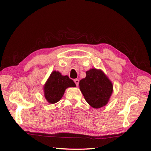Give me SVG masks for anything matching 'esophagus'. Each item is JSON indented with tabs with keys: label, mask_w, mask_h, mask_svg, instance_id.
<instances>
[{
	"label": "esophagus",
	"mask_w": 151,
	"mask_h": 151,
	"mask_svg": "<svg viewBox=\"0 0 151 151\" xmlns=\"http://www.w3.org/2000/svg\"><path fill=\"white\" fill-rule=\"evenodd\" d=\"M74 82H75L76 86H78V84H79V80L78 79H75V80H74Z\"/></svg>",
	"instance_id": "esophagus-1"
}]
</instances>
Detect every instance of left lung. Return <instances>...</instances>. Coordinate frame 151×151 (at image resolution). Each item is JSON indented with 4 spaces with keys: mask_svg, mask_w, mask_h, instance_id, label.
<instances>
[{
    "mask_svg": "<svg viewBox=\"0 0 151 151\" xmlns=\"http://www.w3.org/2000/svg\"><path fill=\"white\" fill-rule=\"evenodd\" d=\"M86 73V78L79 82L85 100L93 108L104 106L113 93L112 82L101 69L92 68Z\"/></svg>",
    "mask_w": 151,
    "mask_h": 151,
    "instance_id": "left-lung-1",
    "label": "left lung"
}]
</instances>
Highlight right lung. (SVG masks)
I'll return each mask as SVG.
<instances>
[{"instance_id": "right-lung-1", "label": "right lung", "mask_w": 151, "mask_h": 151, "mask_svg": "<svg viewBox=\"0 0 151 151\" xmlns=\"http://www.w3.org/2000/svg\"><path fill=\"white\" fill-rule=\"evenodd\" d=\"M70 87H76V84L68 76L54 70L43 86L45 98L50 104L56 103L62 98L65 89Z\"/></svg>"}]
</instances>
